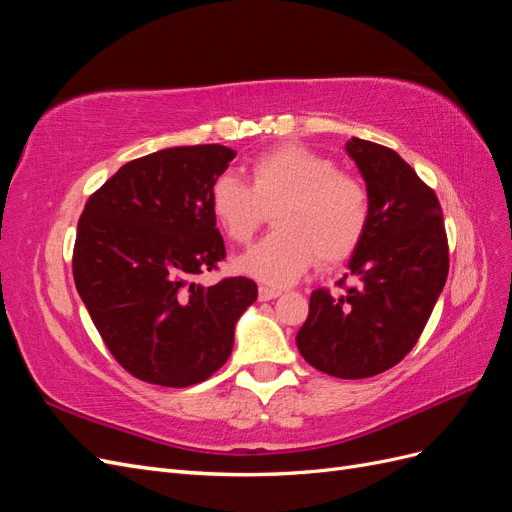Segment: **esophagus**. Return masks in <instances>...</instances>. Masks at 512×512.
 Wrapping results in <instances>:
<instances>
[{"label":"esophagus","instance_id":"1","mask_svg":"<svg viewBox=\"0 0 512 512\" xmlns=\"http://www.w3.org/2000/svg\"><path fill=\"white\" fill-rule=\"evenodd\" d=\"M282 294V290L277 288H269V286H260L258 288V299L260 301H271V299H277Z\"/></svg>","mask_w":512,"mask_h":512}]
</instances>
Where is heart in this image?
I'll return each instance as SVG.
<instances>
[{
    "label": "heart",
    "mask_w": 512,
    "mask_h": 512,
    "mask_svg": "<svg viewBox=\"0 0 512 512\" xmlns=\"http://www.w3.org/2000/svg\"><path fill=\"white\" fill-rule=\"evenodd\" d=\"M252 185L224 173L209 192L211 213L232 243H247L275 214L277 232L235 260L247 277L288 286L314 265L348 260L369 224V196L361 181L339 173V166L299 145L277 147L254 160Z\"/></svg>",
    "instance_id": "1"
}]
</instances>
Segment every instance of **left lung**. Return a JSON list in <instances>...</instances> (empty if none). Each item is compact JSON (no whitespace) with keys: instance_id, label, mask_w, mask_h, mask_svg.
<instances>
[{"instance_id":"8db88e82","label":"left lung","mask_w":512,"mask_h":512,"mask_svg":"<svg viewBox=\"0 0 512 512\" xmlns=\"http://www.w3.org/2000/svg\"><path fill=\"white\" fill-rule=\"evenodd\" d=\"M346 151L369 196L365 237L348 260L361 286L335 297L314 290L297 348L318 371L359 380L418 342L446 284L448 243L438 196L397 151L354 136Z\"/></svg>"}]
</instances>
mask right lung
Instances as JSON below:
<instances>
[{
	"mask_svg": "<svg viewBox=\"0 0 512 512\" xmlns=\"http://www.w3.org/2000/svg\"><path fill=\"white\" fill-rule=\"evenodd\" d=\"M235 156L224 145L162 149L123 164L87 200L74 284L106 348L138 380L173 389L207 380L258 297L247 277L194 282L226 258L209 192Z\"/></svg>",
	"mask_w": 512,
	"mask_h": 512,
	"instance_id": "1",
	"label": "right lung"
}]
</instances>
